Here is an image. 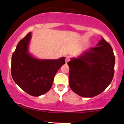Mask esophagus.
<instances>
[{
    "label": "esophagus",
    "mask_w": 124,
    "mask_h": 124,
    "mask_svg": "<svg viewBox=\"0 0 124 124\" xmlns=\"http://www.w3.org/2000/svg\"><path fill=\"white\" fill-rule=\"evenodd\" d=\"M65 61H66V62L67 63V62H68V61H69V57L68 56H67L66 57V58H65Z\"/></svg>",
    "instance_id": "1"
}]
</instances>
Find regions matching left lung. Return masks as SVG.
I'll return each instance as SVG.
<instances>
[{
  "label": "left lung",
  "mask_w": 124,
  "mask_h": 124,
  "mask_svg": "<svg viewBox=\"0 0 124 124\" xmlns=\"http://www.w3.org/2000/svg\"><path fill=\"white\" fill-rule=\"evenodd\" d=\"M115 58L109 43L104 38L94 47H90L68 63L69 84L79 96L92 98L109 86L114 75Z\"/></svg>",
  "instance_id": "obj_1"
}]
</instances>
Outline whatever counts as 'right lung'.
<instances>
[{"mask_svg":"<svg viewBox=\"0 0 124 124\" xmlns=\"http://www.w3.org/2000/svg\"><path fill=\"white\" fill-rule=\"evenodd\" d=\"M32 33L17 43L12 57L11 73L15 82L24 92L39 96L48 92L55 74L65 63L64 57L58 59H40L29 52Z\"/></svg>","mask_w":124,"mask_h":124,"instance_id":"1","label":"right lung"}]
</instances>
